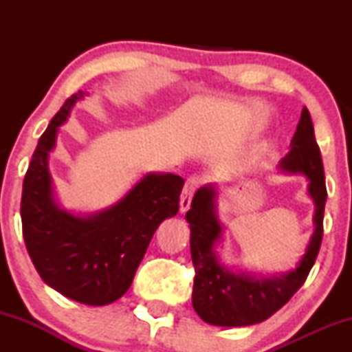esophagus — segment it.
<instances>
[{"mask_svg": "<svg viewBox=\"0 0 352 352\" xmlns=\"http://www.w3.org/2000/svg\"><path fill=\"white\" fill-rule=\"evenodd\" d=\"M200 179L199 177H190V179L185 182L184 190H182V195H180V212H187L190 208V204H192V197L195 193V190L199 188L200 185Z\"/></svg>", "mask_w": 352, "mask_h": 352, "instance_id": "esophagus-1", "label": "esophagus"}]
</instances>
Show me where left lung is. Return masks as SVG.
<instances>
[{
	"mask_svg": "<svg viewBox=\"0 0 352 352\" xmlns=\"http://www.w3.org/2000/svg\"><path fill=\"white\" fill-rule=\"evenodd\" d=\"M285 173H301L308 179V193L314 201V232L300 263L292 272L278 276H254L233 273L223 266L215 253L223 225L217 217V188L205 185L193 195L187 212L190 223V252L195 266L192 305L205 322L213 326H250L265 321L283 308L302 283L316 261L322 240V218L328 199L321 152L314 139V127L308 109L292 140V148L278 165Z\"/></svg>",
	"mask_w": 352,
	"mask_h": 352,
	"instance_id": "1",
	"label": "left lung"
}]
</instances>
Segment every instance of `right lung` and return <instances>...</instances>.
Masks as SVG:
<instances>
[{
  "mask_svg": "<svg viewBox=\"0 0 352 352\" xmlns=\"http://www.w3.org/2000/svg\"><path fill=\"white\" fill-rule=\"evenodd\" d=\"M84 96L72 94L39 139L23 182V236L46 285L82 305L104 306L131 288L155 230L177 215L184 179L147 173L116 205L94 215L60 208L52 192L50 153L59 125Z\"/></svg>",
  "mask_w": 352,
  "mask_h": 352,
  "instance_id": "right-lung-1",
  "label": "right lung"
}]
</instances>
